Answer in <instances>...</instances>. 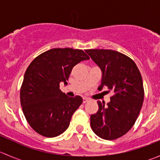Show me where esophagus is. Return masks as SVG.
<instances>
[{"label":"esophagus","mask_w":160,"mask_h":160,"mask_svg":"<svg viewBox=\"0 0 160 160\" xmlns=\"http://www.w3.org/2000/svg\"><path fill=\"white\" fill-rule=\"evenodd\" d=\"M90 101V99H88V98H83V102L84 103H87V102H89Z\"/></svg>","instance_id":"obj_1"}]
</instances>
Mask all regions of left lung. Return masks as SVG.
<instances>
[{
	"label": "left lung",
	"mask_w": 160,
	"mask_h": 160,
	"mask_svg": "<svg viewBox=\"0 0 160 160\" xmlns=\"http://www.w3.org/2000/svg\"><path fill=\"white\" fill-rule=\"evenodd\" d=\"M102 72L98 90L114 92L111 101H98L99 109L90 116L92 130L100 138L114 140L126 134L135 124L144 100L141 73L132 59L111 49L85 50Z\"/></svg>",
	"instance_id": "left-lung-1"
}]
</instances>
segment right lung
Listing matches in <instances>:
<instances>
[{"mask_svg":"<svg viewBox=\"0 0 160 160\" xmlns=\"http://www.w3.org/2000/svg\"><path fill=\"white\" fill-rule=\"evenodd\" d=\"M90 57L81 49L55 48L37 56L25 71L20 91L24 115L30 126L42 136L52 138L68 128L72 114L83 102L59 89L74 66Z\"/></svg>","mask_w":160,"mask_h":160,"instance_id":"1","label":"right lung"}]
</instances>
